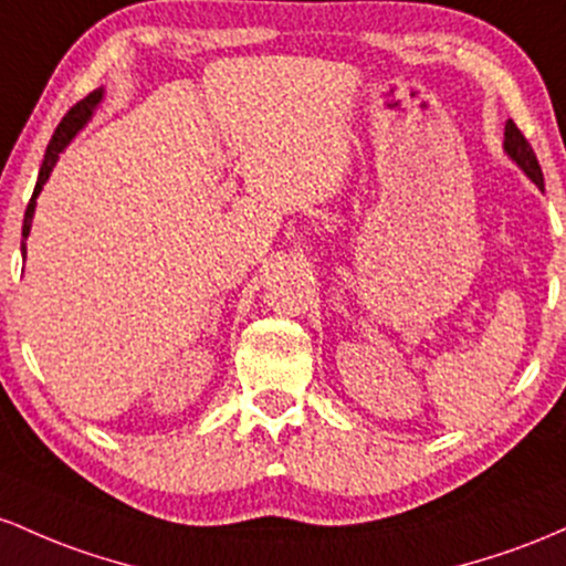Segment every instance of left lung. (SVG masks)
<instances>
[{
  "label": "left lung",
  "instance_id": "1",
  "mask_svg": "<svg viewBox=\"0 0 566 566\" xmlns=\"http://www.w3.org/2000/svg\"><path fill=\"white\" fill-rule=\"evenodd\" d=\"M503 146H505L507 157H511V160L516 163L518 168H522L539 189H543V170H539L535 149H532L530 142L524 138V133L516 128V123H513V119H507L505 123V144Z\"/></svg>",
  "mask_w": 566,
  "mask_h": 566
}]
</instances>
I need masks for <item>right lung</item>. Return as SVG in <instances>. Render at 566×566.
<instances>
[{"mask_svg":"<svg viewBox=\"0 0 566 566\" xmlns=\"http://www.w3.org/2000/svg\"><path fill=\"white\" fill-rule=\"evenodd\" d=\"M101 95H104V93L95 91V93L87 95V98L77 101V104H74L72 109L66 112V117L61 119V125H59V128H55L53 138H50L48 151H44V160H42V168H40V179H36L34 195H31V200H29V206H27V216H23V240H21V251L23 253H27V238H29V232H31V219H34L36 195L42 192L44 181H48L50 174H53L55 163H59V155H61L63 149H66V144L72 142V138L77 136V130L82 128V125H85L87 119H91L93 109L101 104Z\"/></svg>","mask_w":566,"mask_h":566,"instance_id":"right-lung-1","label":"right lung"}]
</instances>
